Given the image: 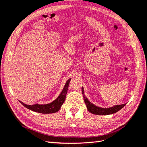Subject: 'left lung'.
<instances>
[{
    "instance_id": "obj_1",
    "label": "left lung",
    "mask_w": 147,
    "mask_h": 147,
    "mask_svg": "<svg viewBox=\"0 0 147 147\" xmlns=\"http://www.w3.org/2000/svg\"><path fill=\"white\" fill-rule=\"evenodd\" d=\"M82 94L84 96V102L86 104V107L87 110L90 113L96 115H112V114L116 113V112L119 111L120 109H121L123 107L126 105V104H120V105H115L109 107H100L99 106H96L95 104L92 103L89 100L86 96L84 94V90L83 87H82Z\"/></svg>"
}]
</instances>
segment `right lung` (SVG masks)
Returning <instances> with one entry per match:
<instances>
[{
	"instance_id": "add662e5",
	"label": "right lung",
	"mask_w": 147,
	"mask_h": 147,
	"mask_svg": "<svg viewBox=\"0 0 147 147\" xmlns=\"http://www.w3.org/2000/svg\"><path fill=\"white\" fill-rule=\"evenodd\" d=\"M71 78L68 79L66 83H65L63 90H61L60 95L56 99L52 101L51 102L46 104H35L33 105H28V104H24L21 101L19 100L22 105L27 109H30L32 111L42 113V114H50V113H55L58 112L61 108V106L63 104L64 101L66 98V95L67 94V90L68 86H69L70 81Z\"/></svg>"
}]
</instances>
